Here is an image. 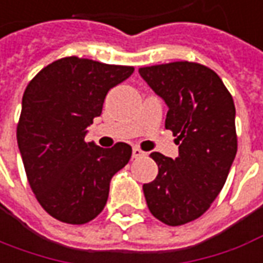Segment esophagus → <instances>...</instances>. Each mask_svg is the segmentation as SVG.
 Instances as JSON below:
<instances>
[{
  "instance_id": "34e87169",
  "label": "esophagus",
  "mask_w": 263,
  "mask_h": 263,
  "mask_svg": "<svg viewBox=\"0 0 263 263\" xmlns=\"http://www.w3.org/2000/svg\"><path fill=\"white\" fill-rule=\"evenodd\" d=\"M143 156H146V153H144L143 150H140L139 147H133V157H135V159H140Z\"/></svg>"
}]
</instances>
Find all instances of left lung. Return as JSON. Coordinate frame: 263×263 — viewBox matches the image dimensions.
I'll return each instance as SVG.
<instances>
[{"mask_svg": "<svg viewBox=\"0 0 263 263\" xmlns=\"http://www.w3.org/2000/svg\"><path fill=\"white\" fill-rule=\"evenodd\" d=\"M139 73L167 104L164 127L179 144L176 159L150 155L159 173L143 184L144 197L160 222L184 225L211 208L229 175L238 150L233 99L218 74L197 63L142 67Z\"/></svg>", "mask_w": 263, "mask_h": 263, "instance_id": "left-lung-1", "label": "left lung"}]
</instances>
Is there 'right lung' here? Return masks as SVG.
<instances>
[{"mask_svg": "<svg viewBox=\"0 0 263 263\" xmlns=\"http://www.w3.org/2000/svg\"><path fill=\"white\" fill-rule=\"evenodd\" d=\"M133 71L66 57L44 67L25 88L18 149L37 200L57 220L71 225L93 220L107 203L111 177L130 160L127 143L103 149L84 137L101 114L108 90Z\"/></svg>", "mask_w": 263, "mask_h": 263, "instance_id": "right-lung-1", "label": "right lung"}]
</instances>
